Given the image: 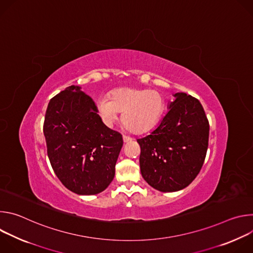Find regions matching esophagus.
<instances>
[{
	"label": "esophagus",
	"instance_id": "1",
	"mask_svg": "<svg viewBox=\"0 0 253 253\" xmlns=\"http://www.w3.org/2000/svg\"><path fill=\"white\" fill-rule=\"evenodd\" d=\"M133 140V138L129 137V136H126V135H123V141L124 143H128V142H131Z\"/></svg>",
	"mask_w": 253,
	"mask_h": 253
}]
</instances>
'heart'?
<instances>
[{
  "instance_id": "heart-1",
  "label": "heart",
  "mask_w": 253,
  "mask_h": 253,
  "mask_svg": "<svg viewBox=\"0 0 253 253\" xmlns=\"http://www.w3.org/2000/svg\"><path fill=\"white\" fill-rule=\"evenodd\" d=\"M97 108L108 126H111L122 112L121 120L128 130L144 133L157 124L164 109V100L155 90L124 87L112 91L109 98H100Z\"/></svg>"
}]
</instances>
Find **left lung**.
<instances>
[{"instance_id": "1", "label": "left lung", "mask_w": 253, "mask_h": 253, "mask_svg": "<svg viewBox=\"0 0 253 253\" xmlns=\"http://www.w3.org/2000/svg\"><path fill=\"white\" fill-rule=\"evenodd\" d=\"M173 96L159 125L137 139L142 177L161 192L187 187L198 175L208 147L209 123L200 102L182 92Z\"/></svg>"}]
</instances>
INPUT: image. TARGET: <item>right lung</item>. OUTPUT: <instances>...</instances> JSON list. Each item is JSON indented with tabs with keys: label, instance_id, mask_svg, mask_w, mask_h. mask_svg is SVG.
Listing matches in <instances>:
<instances>
[{
	"label": "right lung",
	"instance_id": "obj_1",
	"mask_svg": "<svg viewBox=\"0 0 253 253\" xmlns=\"http://www.w3.org/2000/svg\"><path fill=\"white\" fill-rule=\"evenodd\" d=\"M44 135L52 168L70 191L94 195L112 182L122 135L102 122L80 86H69L50 100Z\"/></svg>",
	"mask_w": 253,
	"mask_h": 253
}]
</instances>
